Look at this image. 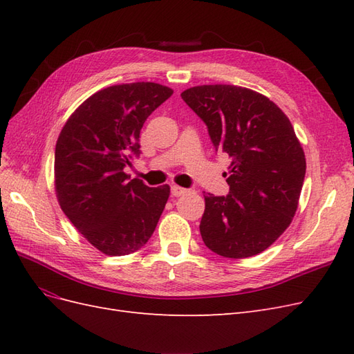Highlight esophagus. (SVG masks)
<instances>
[{
    "label": "esophagus",
    "instance_id": "1",
    "mask_svg": "<svg viewBox=\"0 0 354 354\" xmlns=\"http://www.w3.org/2000/svg\"><path fill=\"white\" fill-rule=\"evenodd\" d=\"M187 189H185V187H180V186H177V185H174V186H171V195L173 196H176V198H178V196H183V195H186L187 194Z\"/></svg>",
    "mask_w": 354,
    "mask_h": 354
}]
</instances>
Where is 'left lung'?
Returning a JSON list of instances; mask_svg holds the SVG:
<instances>
[{"label": "left lung", "instance_id": "obj_1", "mask_svg": "<svg viewBox=\"0 0 354 354\" xmlns=\"http://www.w3.org/2000/svg\"><path fill=\"white\" fill-rule=\"evenodd\" d=\"M181 99L207 124L217 151L230 158V194L203 195V243L227 259L263 252L291 224L306 176L291 121L266 95L238 85H198Z\"/></svg>", "mask_w": 354, "mask_h": 354}]
</instances>
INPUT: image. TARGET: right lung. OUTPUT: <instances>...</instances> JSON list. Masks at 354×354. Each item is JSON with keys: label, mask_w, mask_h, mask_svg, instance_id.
I'll return each instance as SVG.
<instances>
[{"label": "right lung", "mask_w": 354, "mask_h": 354, "mask_svg": "<svg viewBox=\"0 0 354 354\" xmlns=\"http://www.w3.org/2000/svg\"><path fill=\"white\" fill-rule=\"evenodd\" d=\"M173 90L156 82L103 88L80 104L59 134L55 189L59 205L82 236L106 255L131 254L151 239L169 186L149 187L124 173L140 155L147 116Z\"/></svg>", "instance_id": "1"}]
</instances>
